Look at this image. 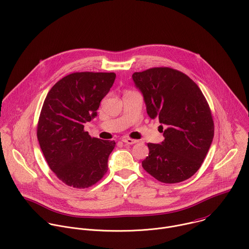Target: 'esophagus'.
I'll list each match as a JSON object with an SVG mask.
<instances>
[{"label": "esophagus", "instance_id": "1", "mask_svg": "<svg viewBox=\"0 0 249 249\" xmlns=\"http://www.w3.org/2000/svg\"><path fill=\"white\" fill-rule=\"evenodd\" d=\"M122 142L127 143V144H134V143H137L138 141L137 140H133V139H130V138H123L122 139Z\"/></svg>", "mask_w": 249, "mask_h": 249}]
</instances>
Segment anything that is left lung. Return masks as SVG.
Listing matches in <instances>:
<instances>
[{"mask_svg":"<svg viewBox=\"0 0 249 249\" xmlns=\"http://www.w3.org/2000/svg\"><path fill=\"white\" fill-rule=\"evenodd\" d=\"M132 77L148 116L159 120L164 136L161 143H147L149 153L142 168L166 184L191 178L200 168L214 137L205 97L188 75L170 67L149 68Z\"/></svg>","mask_w":249,"mask_h":249,"instance_id":"left-lung-1","label":"left lung"}]
</instances>
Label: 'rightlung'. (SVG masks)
Returning <instances> with one entry per match:
<instances>
[{"mask_svg": "<svg viewBox=\"0 0 249 249\" xmlns=\"http://www.w3.org/2000/svg\"><path fill=\"white\" fill-rule=\"evenodd\" d=\"M115 77L113 72L71 73L56 82L45 99L37 138L51 170L69 187H92L107 172L115 142L92 138L84 124L97 116Z\"/></svg>", "mask_w": 249, "mask_h": 249, "instance_id": "obj_1", "label": "right lung"}]
</instances>
